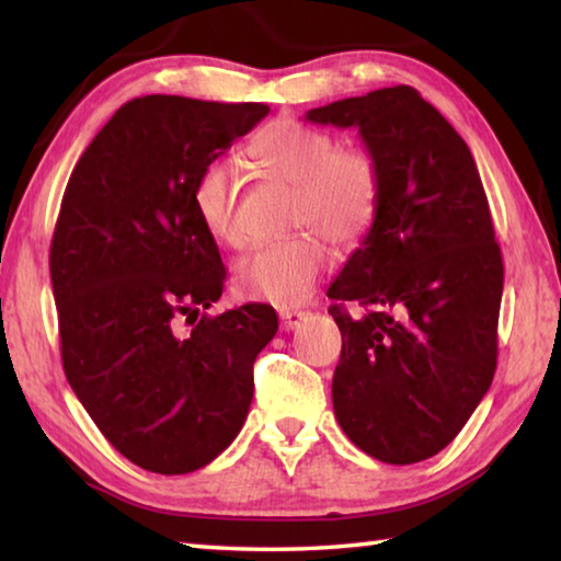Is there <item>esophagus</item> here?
I'll return each mask as SVG.
<instances>
[{"label":"esophagus","mask_w":561,"mask_h":561,"mask_svg":"<svg viewBox=\"0 0 561 561\" xmlns=\"http://www.w3.org/2000/svg\"><path fill=\"white\" fill-rule=\"evenodd\" d=\"M279 319H282V329L284 331H291V329H297L304 319H307V311L287 309V311H282Z\"/></svg>","instance_id":"esophagus-1"}]
</instances>
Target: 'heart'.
<instances>
[{
	"label": "heart",
	"instance_id": "1",
	"mask_svg": "<svg viewBox=\"0 0 561 561\" xmlns=\"http://www.w3.org/2000/svg\"><path fill=\"white\" fill-rule=\"evenodd\" d=\"M250 153L274 178L294 185L291 225L314 230L254 247L237 262L234 287L250 299L297 304L327 267L329 250L320 231L336 244H354L371 232L383 201L381 165L371 150L341 148L331 133L287 118L270 123L250 144ZM237 187L240 168L230 158L207 163L193 185L203 227L230 247L244 244Z\"/></svg>",
	"mask_w": 561,
	"mask_h": 561
}]
</instances>
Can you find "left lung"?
<instances>
[{"label":"left lung","mask_w":561,"mask_h":561,"mask_svg":"<svg viewBox=\"0 0 561 561\" xmlns=\"http://www.w3.org/2000/svg\"><path fill=\"white\" fill-rule=\"evenodd\" d=\"M304 118L358 128L383 173L378 220L327 291L344 341L336 421L376 460L421 462L462 431L495 376L505 270L488 195L468 144L411 87ZM346 300L365 314L351 318Z\"/></svg>","instance_id":"8db88e82"}]
</instances>
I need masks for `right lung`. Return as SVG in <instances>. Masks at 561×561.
Here are the masks:
<instances>
[{"mask_svg": "<svg viewBox=\"0 0 561 561\" xmlns=\"http://www.w3.org/2000/svg\"><path fill=\"white\" fill-rule=\"evenodd\" d=\"M267 113L264 103L133 99L66 185L49 252L64 374L106 440L144 470H201L237 438L254 358L277 334L267 304L194 324L227 274L195 213V178ZM183 316L190 335L174 327Z\"/></svg>", "mask_w": 561, "mask_h": 561, "instance_id": "1", "label": "right lung"}]
</instances>
